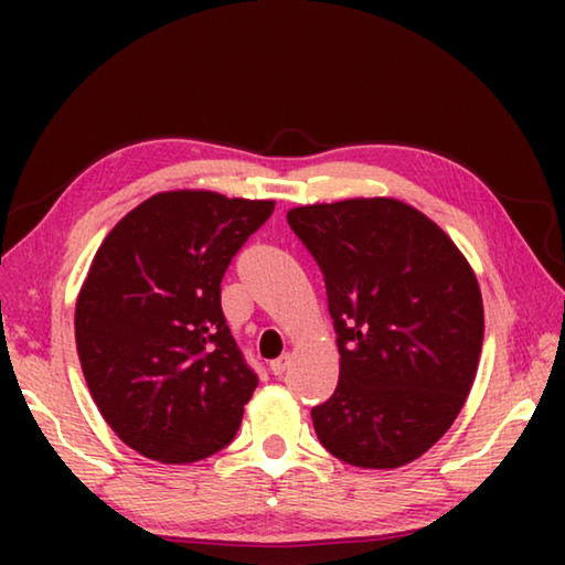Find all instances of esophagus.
<instances>
[{"instance_id":"1","label":"esophagus","mask_w":565,"mask_h":565,"mask_svg":"<svg viewBox=\"0 0 565 565\" xmlns=\"http://www.w3.org/2000/svg\"><path fill=\"white\" fill-rule=\"evenodd\" d=\"M289 363H291V356H289V353H284V356H279V359H274V361L269 363L271 374H274V376H284V371H286V369H289Z\"/></svg>"}]
</instances>
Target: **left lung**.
I'll list each match as a JSON object with an SVG mask.
<instances>
[{
  "label": "left lung",
  "mask_w": 565,
  "mask_h": 565,
  "mask_svg": "<svg viewBox=\"0 0 565 565\" xmlns=\"http://www.w3.org/2000/svg\"><path fill=\"white\" fill-rule=\"evenodd\" d=\"M323 274L339 384L313 406L321 446L359 468L424 456L461 414L483 347L476 274L441 226L398 199L291 209Z\"/></svg>",
  "instance_id": "8db88e82"
}]
</instances>
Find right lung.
Listing matches in <instances>:
<instances>
[{
	"label": "right lung",
	"instance_id": "right-lung-1",
	"mask_svg": "<svg viewBox=\"0 0 565 565\" xmlns=\"http://www.w3.org/2000/svg\"><path fill=\"white\" fill-rule=\"evenodd\" d=\"M271 212V199L161 191L94 254L76 353L99 414L137 454L194 463L236 436L259 379L226 327L222 279Z\"/></svg>",
	"mask_w": 565,
	"mask_h": 565
}]
</instances>
